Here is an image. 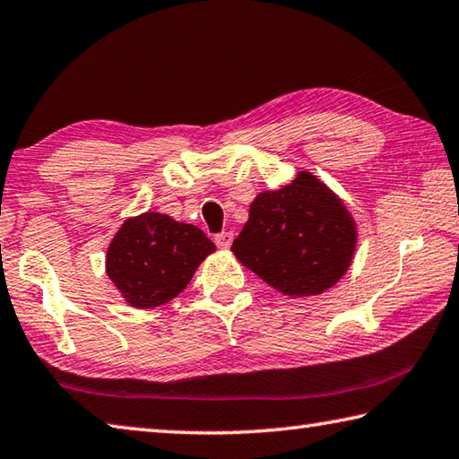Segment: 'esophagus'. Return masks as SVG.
Returning a JSON list of instances; mask_svg holds the SVG:
<instances>
[{
	"mask_svg": "<svg viewBox=\"0 0 459 459\" xmlns=\"http://www.w3.org/2000/svg\"><path fill=\"white\" fill-rule=\"evenodd\" d=\"M232 238H235V235H232L230 230L227 232H219V235L214 237V243L219 248H222V251H227V248L232 245Z\"/></svg>",
	"mask_w": 459,
	"mask_h": 459,
	"instance_id": "obj_1",
	"label": "esophagus"
}]
</instances>
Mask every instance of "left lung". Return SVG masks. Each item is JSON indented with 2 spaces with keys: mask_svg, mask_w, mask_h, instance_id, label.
<instances>
[{
  "mask_svg": "<svg viewBox=\"0 0 459 459\" xmlns=\"http://www.w3.org/2000/svg\"><path fill=\"white\" fill-rule=\"evenodd\" d=\"M355 248L357 222L345 203L299 170L287 185L255 196L230 251L279 293L313 297L337 285Z\"/></svg>",
  "mask_w": 459,
  "mask_h": 459,
  "instance_id": "obj_1",
  "label": "left lung"
}]
</instances>
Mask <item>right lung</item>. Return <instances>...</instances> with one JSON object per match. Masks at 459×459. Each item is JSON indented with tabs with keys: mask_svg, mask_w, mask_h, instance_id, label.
I'll use <instances>...</instances> for the list:
<instances>
[{
	"mask_svg": "<svg viewBox=\"0 0 459 459\" xmlns=\"http://www.w3.org/2000/svg\"><path fill=\"white\" fill-rule=\"evenodd\" d=\"M216 247L195 224L143 212L120 224L106 251V274L124 301L154 309L172 301Z\"/></svg>",
	"mask_w": 459,
	"mask_h": 459,
	"instance_id": "add662e5",
	"label": "right lung"
}]
</instances>
